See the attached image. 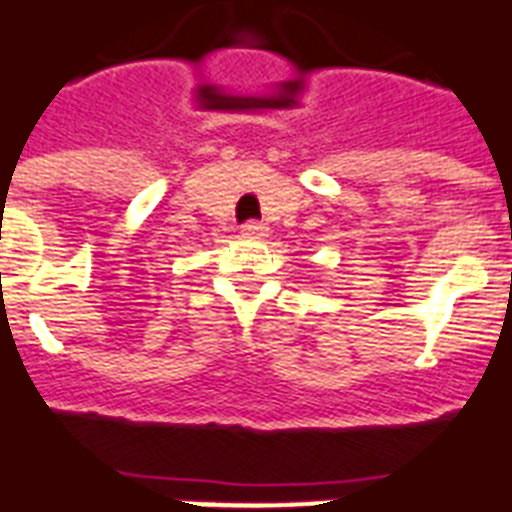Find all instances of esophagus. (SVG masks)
Instances as JSON below:
<instances>
[{
  "instance_id": "obj_1",
  "label": "esophagus",
  "mask_w": 512,
  "mask_h": 512,
  "mask_svg": "<svg viewBox=\"0 0 512 512\" xmlns=\"http://www.w3.org/2000/svg\"><path fill=\"white\" fill-rule=\"evenodd\" d=\"M241 233L249 236V239H263V236H268V225L260 223V220H247L241 225Z\"/></svg>"
}]
</instances>
